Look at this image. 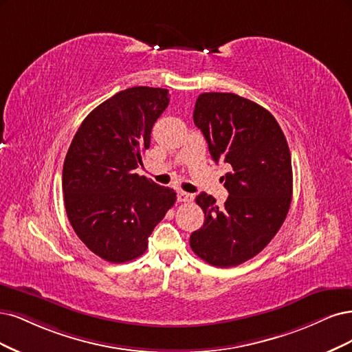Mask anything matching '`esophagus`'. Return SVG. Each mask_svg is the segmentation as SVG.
Wrapping results in <instances>:
<instances>
[{"instance_id": "1", "label": "esophagus", "mask_w": 352, "mask_h": 352, "mask_svg": "<svg viewBox=\"0 0 352 352\" xmlns=\"http://www.w3.org/2000/svg\"><path fill=\"white\" fill-rule=\"evenodd\" d=\"M192 199H195V196L190 195V192H186L183 190L178 191V201H192Z\"/></svg>"}]
</instances>
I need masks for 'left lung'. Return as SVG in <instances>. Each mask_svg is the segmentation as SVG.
Segmentation results:
<instances>
[{
  "mask_svg": "<svg viewBox=\"0 0 352 352\" xmlns=\"http://www.w3.org/2000/svg\"><path fill=\"white\" fill-rule=\"evenodd\" d=\"M192 120L212 160L232 171L222 177L230 192L222 208L206 192L196 197L205 223L190 235V247L212 266L241 265L270 243L289 210L292 166L287 139L267 109L235 94L199 95Z\"/></svg>",
  "mask_w": 352,
  "mask_h": 352,
  "instance_id": "1",
  "label": "left lung"
}]
</instances>
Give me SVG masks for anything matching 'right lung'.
<instances>
[{"instance_id": "1", "label": "right lung", "mask_w": 352, "mask_h": 352, "mask_svg": "<svg viewBox=\"0 0 352 352\" xmlns=\"http://www.w3.org/2000/svg\"><path fill=\"white\" fill-rule=\"evenodd\" d=\"M168 104L166 89L121 90L83 120L67 152V217L83 244L107 262L142 256L147 238L177 200L173 188L135 174Z\"/></svg>"}]
</instances>
